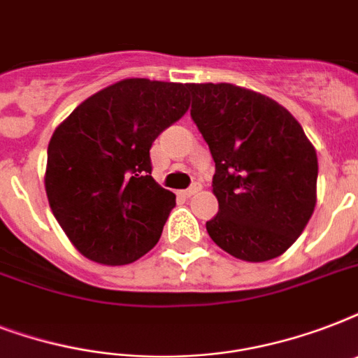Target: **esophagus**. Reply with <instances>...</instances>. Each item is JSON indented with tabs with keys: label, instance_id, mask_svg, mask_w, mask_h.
I'll return each instance as SVG.
<instances>
[{
	"label": "esophagus",
	"instance_id": "esophagus-1",
	"mask_svg": "<svg viewBox=\"0 0 358 358\" xmlns=\"http://www.w3.org/2000/svg\"><path fill=\"white\" fill-rule=\"evenodd\" d=\"M199 189H201V185H199V184H193V185H191V187H189V189L182 191V196H185V199H189V196L196 195V193H199Z\"/></svg>",
	"mask_w": 358,
	"mask_h": 358
}]
</instances>
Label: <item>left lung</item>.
I'll list each match as a JSON object with an SVG mask.
<instances>
[{
  "label": "left lung",
  "mask_w": 358,
  "mask_h": 358,
  "mask_svg": "<svg viewBox=\"0 0 358 358\" xmlns=\"http://www.w3.org/2000/svg\"><path fill=\"white\" fill-rule=\"evenodd\" d=\"M191 119L210 146L219 212L210 238L239 260L288 250L316 206L317 156L288 109L230 83H189Z\"/></svg>",
  "instance_id": "left-lung-1"
}]
</instances>
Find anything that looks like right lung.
Returning a JSON list of instances; mask_svg holds the SVG:
<instances>
[{
    "instance_id": "obj_1",
    "label": "right lung",
    "mask_w": 358,
    "mask_h": 358,
    "mask_svg": "<svg viewBox=\"0 0 358 358\" xmlns=\"http://www.w3.org/2000/svg\"><path fill=\"white\" fill-rule=\"evenodd\" d=\"M187 108L184 83L131 78L87 98L53 131L48 201L89 260L124 266L159 241L176 196L152 178L150 148Z\"/></svg>"
}]
</instances>
